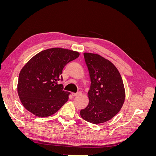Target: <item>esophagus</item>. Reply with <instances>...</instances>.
I'll return each mask as SVG.
<instances>
[{
    "label": "esophagus",
    "instance_id": "34e87169",
    "mask_svg": "<svg viewBox=\"0 0 156 156\" xmlns=\"http://www.w3.org/2000/svg\"><path fill=\"white\" fill-rule=\"evenodd\" d=\"M81 93L79 92H77V93H72V96H78V95H80Z\"/></svg>",
    "mask_w": 156,
    "mask_h": 156
}]
</instances>
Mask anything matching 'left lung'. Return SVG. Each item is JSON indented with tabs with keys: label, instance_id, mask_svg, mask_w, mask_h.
Returning <instances> with one entry per match:
<instances>
[{
	"label": "left lung",
	"instance_id": "1",
	"mask_svg": "<svg viewBox=\"0 0 156 156\" xmlns=\"http://www.w3.org/2000/svg\"><path fill=\"white\" fill-rule=\"evenodd\" d=\"M90 79L87 107L80 115L90 123L98 124L112 119L123 106L126 92L123 81L115 66L100 55L84 53Z\"/></svg>",
	"mask_w": 156,
	"mask_h": 156
}]
</instances>
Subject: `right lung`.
<instances>
[{"mask_svg":"<svg viewBox=\"0 0 156 156\" xmlns=\"http://www.w3.org/2000/svg\"><path fill=\"white\" fill-rule=\"evenodd\" d=\"M79 53L55 48L42 51L31 58L19 75L17 93L26 109L38 117L53 115L68 100L69 92L63 90L64 66L77 58Z\"/></svg>","mask_w":156,"mask_h":156,"instance_id":"1","label":"right lung"}]
</instances>
